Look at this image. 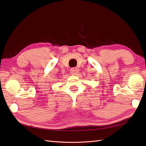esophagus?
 I'll use <instances>...</instances> for the list:
<instances>
[{"mask_svg": "<svg viewBox=\"0 0 146 146\" xmlns=\"http://www.w3.org/2000/svg\"><path fill=\"white\" fill-rule=\"evenodd\" d=\"M79 72V70L77 67H73L70 69V73L72 75H76V74Z\"/></svg>", "mask_w": 146, "mask_h": 146, "instance_id": "obj_1", "label": "esophagus"}]
</instances>
